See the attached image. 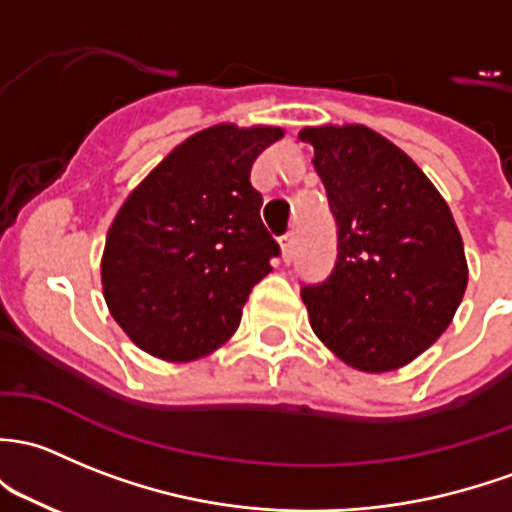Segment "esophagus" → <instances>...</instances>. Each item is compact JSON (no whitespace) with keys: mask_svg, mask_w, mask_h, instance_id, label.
<instances>
[{"mask_svg":"<svg viewBox=\"0 0 512 512\" xmlns=\"http://www.w3.org/2000/svg\"><path fill=\"white\" fill-rule=\"evenodd\" d=\"M279 247H282V260L289 262L292 260V252H294V230H287V233L279 238Z\"/></svg>","mask_w":512,"mask_h":512,"instance_id":"obj_1","label":"esophagus"}]
</instances>
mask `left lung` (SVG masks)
Returning a JSON list of instances; mask_svg holds the SVG:
<instances>
[{
	"label": "left lung",
	"instance_id": "obj_1",
	"mask_svg": "<svg viewBox=\"0 0 512 512\" xmlns=\"http://www.w3.org/2000/svg\"><path fill=\"white\" fill-rule=\"evenodd\" d=\"M338 225L331 277L301 289L309 324L363 373L412 363L446 331L469 265L449 206L400 147L365 125L304 127Z\"/></svg>",
	"mask_w": 512,
	"mask_h": 512
}]
</instances>
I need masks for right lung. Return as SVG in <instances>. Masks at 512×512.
I'll list each match as a JSON object with an SVG mask.
<instances>
[{"mask_svg": "<svg viewBox=\"0 0 512 512\" xmlns=\"http://www.w3.org/2000/svg\"><path fill=\"white\" fill-rule=\"evenodd\" d=\"M282 134L230 122L201 129L122 203L102 252V297L144 353L188 363L238 331L252 287L279 255L250 169Z\"/></svg>", "mask_w": 512, "mask_h": 512, "instance_id": "obj_1", "label": "right lung"}]
</instances>
